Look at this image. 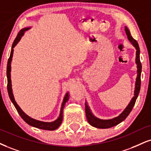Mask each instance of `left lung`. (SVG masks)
<instances>
[{
  "instance_id": "obj_1",
  "label": "left lung",
  "mask_w": 151,
  "mask_h": 151,
  "mask_svg": "<svg viewBox=\"0 0 151 151\" xmlns=\"http://www.w3.org/2000/svg\"><path fill=\"white\" fill-rule=\"evenodd\" d=\"M125 32H126V34L127 35L129 41L132 43V45L135 47L136 50H137V52H136V64L137 65V79H136L134 96L131 100L127 106L126 107V108L123 110V112H122L120 115L110 119H101L95 117L91 111L89 107L87 105V103H85V112H86L87 120H88V122L94 127L99 129H108L112 127L115 126V125L119 124L122 122L124 121L132 111L138 98V96H139L140 88H141V68H142L141 61H140V49L137 41L133 39V37L131 35L129 30L127 27H125Z\"/></svg>"
}]
</instances>
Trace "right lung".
I'll use <instances>...</instances> for the list:
<instances>
[{"label": "right lung", "mask_w": 151, "mask_h": 151, "mask_svg": "<svg viewBox=\"0 0 151 151\" xmlns=\"http://www.w3.org/2000/svg\"><path fill=\"white\" fill-rule=\"evenodd\" d=\"M31 27H26V28H24L22 29L20 32H19L17 34V37L14 39L13 43H12V48H11V52H10V55L8 61V65H7V79H8V92L9 97H10V101H12V103H13L14 106L15 107L16 110L19 113V115L21 116V117L22 118L23 120L25 122L27 123L28 124H29L30 126L34 127L41 129H44V130H49V131H53L56 129L60 126L62 122H63V109L65 108V103L68 102L69 100V92H68L65 94L64 99H63V103H62L61 108H60V115L58 116V117L55 119V121L50 122H42L39 120H36L35 119L30 117L29 116H28L27 114H25V112L22 111V110L20 108V107L17 105V103H16L15 100H14L13 93H12V81H11V74H10V72H11V62L12 60V55H13V51H14V48L15 47L16 45L17 44L18 42L20 41L22 36L24 35V32L29 29Z\"/></svg>", "instance_id": "1"}]
</instances>
